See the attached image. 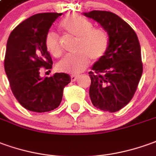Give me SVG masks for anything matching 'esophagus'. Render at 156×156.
<instances>
[{
	"instance_id": "obj_1",
	"label": "esophagus",
	"mask_w": 156,
	"mask_h": 156,
	"mask_svg": "<svg viewBox=\"0 0 156 156\" xmlns=\"http://www.w3.org/2000/svg\"><path fill=\"white\" fill-rule=\"evenodd\" d=\"M77 78H78V76H76V75H71V76H70V79H71L72 81H75V80H76Z\"/></svg>"
}]
</instances>
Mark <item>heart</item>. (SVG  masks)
Here are the masks:
<instances>
[{
	"label": "heart",
	"mask_w": 156,
	"mask_h": 156,
	"mask_svg": "<svg viewBox=\"0 0 156 156\" xmlns=\"http://www.w3.org/2000/svg\"><path fill=\"white\" fill-rule=\"evenodd\" d=\"M61 26L68 35L77 38L75 50L78 53L64 57L57 65L58 70L78 74L88 66L90 58L96 62L105 57L109 46V34L105 30L93 28L91 21L77 15L66 18ZM45 46L47 51L55 58H59L64 52L59 36L54 32L47 33Z\"/></svg>",
	"instance_id": "heart-1"
}]
</instances>
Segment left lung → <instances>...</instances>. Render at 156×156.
Masks as SVG:
<instances>
[{"label":"left lung","instance_id":"1","mask_svg":"<svg viewBox=\"0 0 156 156\" xmlns=\"http://www.w3.org/2000/svg\"><path fill=\"white\" fill-rule=\"evenodd\" d=\"M84 15L99 23L109 36L106 54L89 72L90 98L97 109L116 112L132 100L141 79L140 44L133 29L111 12L94 10Z\"/></svg>","mask_w":156,"mask_h":156}]
</instances>
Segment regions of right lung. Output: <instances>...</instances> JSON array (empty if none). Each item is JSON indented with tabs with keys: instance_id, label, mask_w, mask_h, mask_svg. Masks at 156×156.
I'll return each mask as SVG.
<instances>
[{
	"instance_id": "add662e5",
	"label": "right lung",
	"mask_w": 156,
	"mask_h": 156,
	"mask_svg": "<svg viewBox=\"0 0 156 156\" xmlns=\"http://www.w3.org/2000/svg\"><path fill=\"white\" fill-rule=\"evenodd\" d=\"M62 13L44 12L20 23L9 35L4 67L12 92L30 111L48 112L59 106L64 88L70 82L65 73L41 78V68L50 69L52 60L45 38L52 23Z\"/></svg>"
}]
</instances>
